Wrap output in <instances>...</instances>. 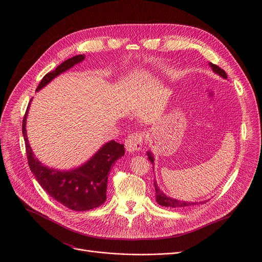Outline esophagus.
<instances>
[{
  "label": "esophagus",
  "instance_id": "34e87169",
  "mask_svg": "<svg viewBox=\"0 0 262 262\" xmlns=\"http://www.w3.org/2000/svg\"><path fill=\"white\" fill-rule=\"evenodd\" d=\"M143 137H144L143 133H134L128 135L124 142L126 150L128 152L140 151L143 145Z\"/></svg>",
  "mask_w": 262,
  "mask_h": 262
}]
</instances>
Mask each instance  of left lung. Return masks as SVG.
I'll return each instance as SVG.
<instances>
[{
  "label": "left lung",
  "mask_w": 262,
  "mask_h": 262,
  "mask_svg": "<svg viewBox=\"0 0 262 262\" xmlns=\"http://www.w3.org/2000/svg\"><path fill=\"white\" fill-rule=\"evenodd\" d=\"M209 66L212 68L213 72L214 73H217L219 76H221L222 78L224 79H227V74L225 72V70H223L221 67L216 66L215 64H212V63H209ZM147 156H148V159L149 161L151 162V164L154 165L155 163V158L152 156V154L150 151L147 152ZM155 184V189H156V199H157V202L162 205V206H166V207H172V208H184V207H189V206H194L196 204H202V203H205L206 201H201V202H188V201H180V200H177V199H174V198H171V197H168L166 196L159 188V185L157 183V181L155 180L154 182Z\"/></svg>",
  "instance_id": "obj_1"
}]
</instances>
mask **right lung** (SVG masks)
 I'll list each match as a JSON object with an SVG mask.
<instances>
[{
    "label": "right lung",
    "mask_w": 262,
    "mask_h": 262,
    "mask_svg": "<svg viewBox=\"0 0 262 262\" xmlns=\"http://www.w3.org/2000/svg\"><path fill=\"white\" fill-rule=\"evenodd\" d=\"M84 59L85 55H78L61 63L55 70L46 74L36 91L46 87L59 74ZM31 101L32 99L23 120V135L29 167L36 180L52 198L72 210L85 211L100 206L106 199L107 174L116 161L124 156V145L112 140L102 145L88 162L78 168L67 171L50 168L35 158L28 141L26 122Z\"/></svg>",
    "instance_id": "right-lung-1"
}]
</instances>
